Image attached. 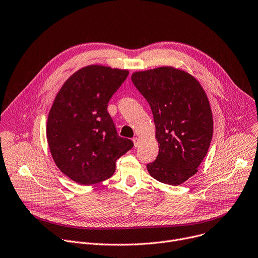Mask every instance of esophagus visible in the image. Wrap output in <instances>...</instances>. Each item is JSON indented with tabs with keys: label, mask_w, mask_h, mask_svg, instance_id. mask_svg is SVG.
Here are the masks:
<instances>
[{
	"label": "esophagus",
	"mask_w": 258,
	"mask_h": 258,
	"mask_svg": "<svg viewBox=\"0 0 258 258\" xmlns=\"http://www.w3.org/2000/svg\"><path fill=\"white\" fill-rule=\"evenodd\" d=\"M132 141H133L134 147H135V148H137V147H138V145H140V140H138V138H137V137H134Z\"/></svg>",
	"instance_id": "1"
}]
</instances>
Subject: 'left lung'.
Masks as SVG:
<instances>
[{"label":"left lung","mask_w":258,"mask_h":258,"mask_svg":"<svg viewBox=\"0 0 258 258\" xmlns=\"http://www.w3.org/2000/svg\"><path fill=\"white\" fill-rule=\"evenodd\" d=\"M132 83L151 106L159 154L149 173L177 186L197 172L213 136L208 97L189 73L172 67L135 72Z\"/></svg>","instance_id":"1"}]
</instances>
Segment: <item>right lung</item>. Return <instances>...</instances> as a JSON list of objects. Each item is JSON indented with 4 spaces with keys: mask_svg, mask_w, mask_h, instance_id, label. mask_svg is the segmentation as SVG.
Returning <instances> with one entry per match:
<instances>
[{
    "mask_svg": "<svg viewBox=\"0 0 258 258\" xmlns=\"http://www.w3.org/2000/svg\"><path fill=\"white\" fill-rule=\"evenodd\" d=\"M127 70L91 65L71 75L55 96L46 135L60 170L82 185L110 177L115 161L133 148L117 135L107 111L112 95L126 81Z\"/></svg>",
    "mask_w": 258,
    "mask_h": 258,
    "instance_id": "1",
    "label": "right lung"
}]
</instances>
